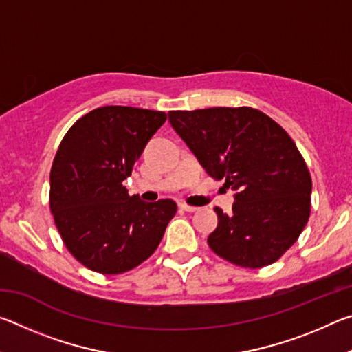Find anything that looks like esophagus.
Here are the masks:
<instances>
[{
    "label": "esophagus",
    "instance_id": "34e87169",
    "mask_svg": "<svg viewBox=\"0 0 352 352\" xmlns=\"http://www.w3.org/2000/svg\"><path fill=\"white\" fill-rule=\"evenodd\" d=\"M180 208H182L183 211H186V212H195V211H199L197 206H190V205H186V204H180Z\"/></svg>",
    "mask_w": 352,
    "mask_h": 352
}]
</instances>
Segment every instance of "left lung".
Here are the masks:
<instances>
[{
	"label": "left lung",
	"instance_id": "1",
	"mask_svg": "<svg viewBox=\"0 0 352 352\" xmlns=\"http://www.w3.org/2000/svg\"><path fill=\"white\" fill-rule=\"evenodd\" d=\"M170 126L208 175L236 190L233 212L217 214L208 245L245 269L278 261L311 216L312 178L287 132L252 107L169 111Z\"/></svg>",
	"mask_w": 352,
	"mask_h": 352
}]
</instances>
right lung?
Masks as SVG:
<instances>
[{
  "mask_svg": "<svg viewBox=\"0 0 352 352\" xmlns=\"http://www.w3.org/2000/svg\"><path fill=\"white\" fill-rule=\"evenodd\" d=\"M166 118L107 105L77 119L63 136L51 168L50 208L68 252L87 269L102 275L135 269L175 216L174 200L146 204L122 186Z\"/></svg>",
  "mask_w": 352,
  "mask_h": 352,
  "instance_id": "right-lung-1",
  "label": "right lung"
}]
</instances>
